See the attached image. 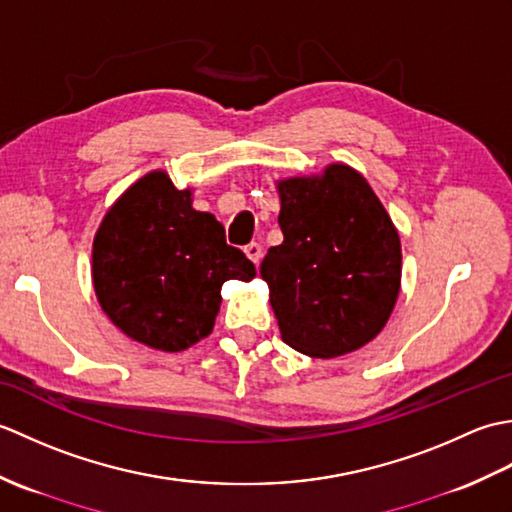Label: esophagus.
I'll return each instance as SVG.
<instances>
[{
  "instance_id": "esophagus-1",
  "label": "esophagus",
  "mask_w": 512,
  "mask_h": 512,
  "mask_svg": "<svg viewBox=\"0 0 512 512\" xmlns=\"http://www.w3.org/2000/svg\"><path fill=\"white\" fill-rule=\"evenodd\" d=\"M244 253H246V257L250 259V262H253V264H259V259H262V253H264V250H262V246H259L257 242H250V244H246V246H244Z\"/></svg>"
}]
</instances>
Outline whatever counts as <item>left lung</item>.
<instances>
[{"instance_id": "1", "label": "left lung", "mask_w": 512, "mask_h": 512, "mask_svg": "<svg viewBox=\"0 0 512 512\" xmlns=\"http://www.w3.org/2000/svg\"><path fill=\"white\" fill-rule=\"evenodd\" d=\"M284 242L259 273L270 286L281 339L332 358L385 328L400 290V237L361 173L330 165L323 178L279 182Z\"/></svg>"}]
</instances>
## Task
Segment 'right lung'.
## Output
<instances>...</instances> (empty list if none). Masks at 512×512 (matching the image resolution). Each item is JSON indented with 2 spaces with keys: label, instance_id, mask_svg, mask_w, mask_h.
Returning a JSON list of instances; mask_svg holds the SVG:
<instances>
[{
  "label": "right lung",
  "instance_id": "obj_1",
  "mask_svg": "<svg viewBox=\"0 0 512 512\" xmlns=\"http://www.w3.org/2000/svg\"><path fill=\"white\" fill-rule=\"evenodd\" d=\"M92 277L101 308L129 339L180 352L211 334L222 284L255 266L226 244L224 226L191 206L167 173L140 178L94 237Z\"/></svg>",
  "mask_w": 512,
  "mask_h": 512
}]
</instances>
